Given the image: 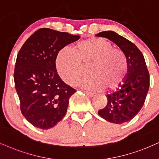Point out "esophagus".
<instances>
[{"label":"esophagus","instance_id":"esophagus-1","mask_svg":"<svg viewBox=\"0 0 159 159\" xmlns=\"http://www.w3.org/2000/svg\"><path fill=\"white\" fill-rule=\"evenodd\" d=\"M84 93H86L88 96H89V97H93L94 94L93 92H89V91H84Z\"/></svg>","mask_w":159,"mask_h":159}]
</instances>
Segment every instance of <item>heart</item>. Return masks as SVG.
I'll return each instance as SVG.
<instances>
[{"instance_id": "1", "label": "heart", "mask_w": 159, "mask_h": 159, "mask_svg": "<svg viewBox=\"0 0 159 159\" xmlns=\"http://www.w3.org/2000/svg\"><path fill=\"white\" fill-rule=\"evenodd\" d=\"M73 51L62 48L55 58L57 73L67 84L91 90H114L124 83L128 71L127 56L109 41L98 37L81 40L74 45ZM88 66L90 75L77 82Z\"/></svg>"}]
</instances>
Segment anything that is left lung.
Here are the masks:
<instances>
[{
	"instance_id": "8db88e82",
	"label": "left lung",
	"mask_w": 159,
	"mask_h": 159,
	"mask_svg": "<svg viewBox=\"0 0 159 159\" xmlns=\"http://www.w3.org/2000/svg\"><path fill=\"white\" fill-rule=\"evenodd\" d=\"M97 37L108 38L125 53L128 71L123 84L114 93L107 94V105L98 114L107 121L122 124L139 113L145 101L150 86V75L143 54L133 43L111 31L100 32Z\"/></svg>"
}]
</instances>
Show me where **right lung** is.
<instances>
[{"instance_id":"obj_1","label":"right lung","mask_w":159,"mask_h":159,"mask_svg":"<svg viewBox=\"0 0 159 159\" xmlns=\"http://www.w3.org/2000/svg\"><path fill=\"white\" fill-rule=\"evenodd\" d=\"M77 35L43 28L23 44L16 60L14 79L23 115L34 127L49 129L63 119L76 92L58 75L55 58Z\"/></svg>"}]
</instances>
